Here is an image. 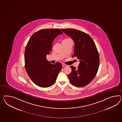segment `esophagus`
<instances>
[{"label":"esophagus","instance_id":"obj_1","mask_svg":"<svg viewBox=\"0 0 122 122\" xmlns=\"http://www.w3.org/2000/svg\"><path fill=\"white\" fill-rule=\"evenodd\" d=\"M67 65H66V64H62V66L63 67H66V66H67Z\"/></svg>","mask_w":122,"mask_h":122}]
</instances>
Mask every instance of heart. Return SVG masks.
Masks as SVG:
<instances>
[{"label": "heart", "mask_w": 122, "mask_h": 122, "mask_svg": "<svg viewBox=\"0 0 122 122\" xmlns=\"http://www.w3.org/2000/svg\"><path fill=\"white\" fill-rule=\"evenodd\" d=\"M69 40H71L70 39H65V40H64L63 41H69Z\"/></svg>", "instance_id": "b5f03b06"}]
</instances>
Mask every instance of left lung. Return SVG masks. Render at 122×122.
Returning <instances> with one entry per match:
<instances>
[{
  "mask_svg": "<svg viewBox=\"0 0 122 122\" xmlns=\"http://www.w3.org/2000/svg\"><path fill=\"white\" fill-rule=\"evenodd\" d=\"M61 30L73 40L75 48L72 57L76 56L80 60L77 68L70 66L69 80L75 86L84 87L92 81L98 70L100 58L97 48L90 36L84 32L73 29Z\"/></svg>",
  "mask_w": 122,
  "mask_h": 122,
  "instance_id": "obj_1",
  "label": "left lung"
}]
</instances>
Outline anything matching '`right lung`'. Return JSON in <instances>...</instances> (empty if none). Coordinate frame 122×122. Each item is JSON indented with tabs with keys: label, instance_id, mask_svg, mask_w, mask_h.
I'll use <instances>...</instances> for the list:
<instances>
[{
	"label": "right lung",
	"instance_id": "right-lung-1",
	"mask_svg": "<svg viewBox=\"0 0 122 122\" xmlns=\"http://www.w3.org/2000/svg\"><path fill=\"white\" fill-rule=\"evenodd\" d=\"M63 33L59 29H42L35 33L29 39L25 51V67L32 81L42 87L55 83L62 64H51L46 60L52 49L54 38Z\"/></svg>",
	"mask_w": 122,
	"mask_h": 122
}]
</instances>
